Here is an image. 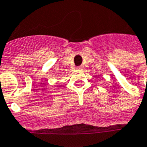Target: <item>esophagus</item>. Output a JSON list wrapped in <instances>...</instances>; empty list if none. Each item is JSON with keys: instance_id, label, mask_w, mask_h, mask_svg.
Here are the masks:
<instances>
[{"instance_id": "34e87169", "label": "esophagus", "mask_w": 147, "mask_h": 147, "mask_svg": "<svg viewBox=\"0 0 147 147\" xmlns=\"http://www.w3.org/2000/svg\"><path fill=\"white\" fill-rule=\"evenodd\" d=\"M76 69H77L78 71H82V70H83V67H82V66H80V67H78Z\"/></svg>"}]
</instances>
